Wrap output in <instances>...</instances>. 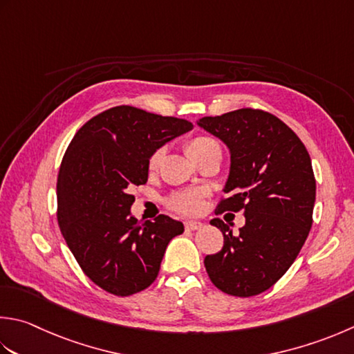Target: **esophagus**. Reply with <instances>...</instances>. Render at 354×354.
<instances>
[{"label":"esophagus","mask_w":354,"mask_h":354,"mask_svg":"<svg viewBox=\"0 0 354 354\" xmlns=\"http://www.w3.org/2000/svg\"><path fill=\"white\" fill-rule=\"evenodd\" d=\"M184 227L187 230H198V228L203 227V223H199V221H185Z\"/></svg>","instance_id":"34e87169"}]
</instances>
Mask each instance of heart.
<instances>
[{
    "label": "heart",
    "mask_w": 354,
    "mask_h": 354,
    "mask_svg": "<svg viewBox=\"0 0 354 354\" xmlns=\"http://www.w3.org/2000/svg\"><path fill=\"white\" fill-rule=\"evenodd\" d=\"M214 144L216 142H214L212 138L204 136V135H198V136L190 138V140L185 142L184 149L187 151V155H189L193 161H195V158L201 153V151L207 147H210V145H214ZM161 158H162L161 149H156L153 153L149 156L147 167L150 171L158 169L159 162H161ZM167 205L170 210L181 213V214H187V216L198 214L204 207V192L196 190V189L176 192L167 199Z\"/></svg>",
    "instance_id": "b5f03b06"
}]
</instances>
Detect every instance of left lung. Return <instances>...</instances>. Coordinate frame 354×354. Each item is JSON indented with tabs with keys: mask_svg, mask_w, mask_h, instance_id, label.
I'll return each mask as SVG.
<instances>
[{
	"mask_svg": "<svg viewBox=\"0 0 354 354\" xmlns=\"http://www.w3.org/2000/svg\"><path fill=\"white\" fill-rule=\"evenodd\" d=\"M198 124L230 149V175L216 214L244 212L245 225L232 233L223 219L224 245L204 266L214 287L248 297L274 286L299 254L311 224L316 179L306 145L279 118L259 109L204 116Z\"/></svg>",
	"mask_w": 354,
	"mask_h": 354,
	"instance_id": "8db88e82",
	"label": "left lung"
}]
</instances>
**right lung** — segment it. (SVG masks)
<instances>
[{
	"mask_svg": "<svg viewBox=\"0 0 354 354\" xmlns=\"http://www.w3.org/2000/svg\"><path fill=\"white\" fill-rule=\"evenodd\" d=\"M193 124L116 106L87 121L68 144L57 181L62 236L90 281L116 296L150 287L179 221L130 214L131 190L147 183L149 156Z\"/></svg>",
	"mask_w": 354,
	"mask_h": 354,
	"instance_id": "add662e5",
	"label": "right lung"
}]
</instances>
